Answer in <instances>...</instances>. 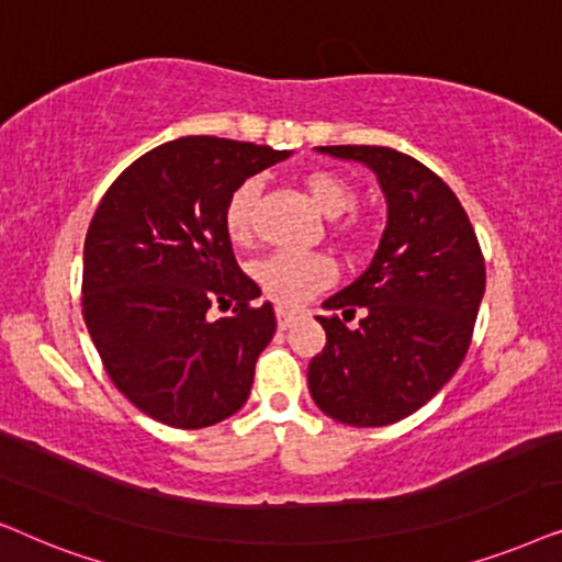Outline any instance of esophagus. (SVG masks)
Instances as JSON below:
<instances>
[{
  "label": "esophagus",
  "instance_id": "34e87169",
  "mask_svg": "<svg viewBox=\"0 0 562 562\" xmlns=\"http://www.w3.org/2000/svg\"><path fill=\"white\" fill-rule=\"evenodd\" d=\"M297 318H301V313H295V311H288V308H277V326H280L282 331H285V328L293 326Z\"/></svg>",
  "mask_w": 562,
  "mask_h": 562
}]
</instances>
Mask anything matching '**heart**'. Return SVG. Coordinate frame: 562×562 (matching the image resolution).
Segmentation results:
<instances>
[{"label": "heart", "instance_id": "heart-1", "mask_svg": "<svg viewBox=\"0 0 562 562\" xmlns=\"http://www.w3.org/2000/svg\"><path fill=\"white\" fill-rule=\"evenodd\" d=\"M313 203L326 218H341L357 207V192L347 179L334 171H311L305 177ZM259 182L246 179L231 192L226 211H223V226L236 246L254 241V211H257ZM336 234L347 241H357L359 228L355 221L336 226ZM251 277L259 288L282 305H297L308 301L313 293L324 290L334 280V265L324 254H297V251H272L251 265Z\"/></svg>", "mask_w": 562, "mask_h": 562}]
</instances>
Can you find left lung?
<instances>
[{
    "label": "left lung",
    "instance_id": "1",
    "mask_svg": "<svg viewBox=\"0 0 562 562\" xmlns=\"http://www.w3.org/2000/svg\"><path fill=\"white\" fill-rule=\"evenodd\" d=\"M375 171L387 223L370 267L324 301L326 347L308 387L326 416L387 426L431 401L458 372L485 293L481 246L458 194L387 146H316ZM359 312L357 329L346 321Z\"/></svg>",
    "mask_w": 562,
    "mask_h": 562
}]
</instances>
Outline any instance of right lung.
Segmentation results:
<instances>
[{
  "mask_svg": "<svg viewBox=\"0 0 562 562\" xmlns=\"http://www.w3.org/2000/svg\"><path fill=\"white\" fill-rule=\"evenodd\" d=\"M290 151L187 136L120 175L89 223L81 305L104 370L133 406L175 429L234 416L272 341L269 303L236 265L231 192ZM213 302L231 307L218 322Z\"/></svg>",
  "mask_w": 562,
  "mask_h": 562,
  "instance_id": "1",
  "label": "right lung"
}]
</instances>
